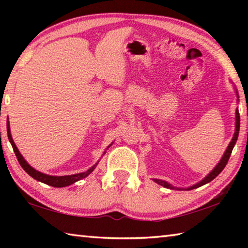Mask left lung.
<instances>
[{"label":"left lung","mask_w":248,"mask_h":248,"mask_svg":"<svg viewBox=\"0 0 248 248\" xmlns=\"http://www.w3.org/2000/svg\"><path fill=\"white\" fill-rule=\"evenodd\" d=\"M238 132H240V112H238V109H236V124H235V133H234V137H233L232 141L230 142L228 149H226V151H225L223 157L221 158V161L219 162V164H217V165L215 167V170H213L211 171V173H210L208 176H205L204 179L201 180L200 183L194 185V186L187 188V190L195 189V188H198V187H200V186H202V185H205L207 183H210V182H211V180L215 179V178L217 177V176L221 173L222 170H223L225 165L228 164L229 158H230V156H231V153H232V150H233L234 145H235V143H236V141H237ZM154 182L157 183L158 185H161V186H163V187H165V188H170V189H174V188H175V189H179V188L173 187V186H171V185H170L169 183L164 182V180L154 179Z\"/></svg>","instance_id":"obj_1"}]
</instances>
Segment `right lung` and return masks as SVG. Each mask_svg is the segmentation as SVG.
<instances>
[{
  "mask_svg": "<svg viewBox=\"0 0 248 248\" xmlns=\"http://www.w3.org/2000/svg\"><path fill=\"white\" fill-rule=\"evenodd\" d=\"M7 137H8V140H10L12 146H13V150L15 152L16 157H17L18 162L20 166L23 167V170L26 171V173L31 176L32 178H35L36 180H38V182H41L44 184H47L49 186H52V187H65V186H69V185L73 184L75 182H78V180L82 179V178H85L86 176H89L92 171L95 170V167L97 164H95L93 167H91L89 170L84 171V173H79V174H74V175H68V176H50V175H46L40 173V171L36 170L35 169H32V167L28 164V163L25 161L24 157L22 156V154L19 153L18 149L16 148V145L14 143L13 139H12V136H11V131H10V124H7Z\"/></svg>",
  "mask_w": 248,
  "mask_h": 248,
  "instance_id": "right-lung-1",
  "label": "right lung"
}]
</instances>
